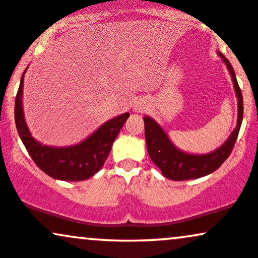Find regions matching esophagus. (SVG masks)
Masks as SVG:
<instances>
[{
  "label": "esophagus",
  "instance_id": "34e87169",
  "mask_svg": "<svg viewBox=\"0 0 258 258\" xmlns=\"http://www.w3.org/2000/svg\"><path fill=\"white\" fill-rule=\"evenodd\" d=\"M145 110V105L142 104V102L140 101V102H136V105L134 106V111H136V112H141V111H144Z\"/></svg>",
  "mask_w": 258,
  "mask_h": 258
}]
</instances>
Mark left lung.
<instances>
[{
    "label": "left lung",
    "mask_w": 258,
    "mask_h": 258,
    "mask_svg": "<svg viewBox=\"0 0 258 258\" xmlns=\"http://www.w3.org/2000/svg\"><path fill=\"white\" fill-rule=\"evenodd\" d=\"M219 56L226 63L229 75L232 77L234 92L238 99V119L235 129L217 150L205 154L183 152L175 146L174 142L169 139L165 130L153 118L150 116L144 117L147 152L150 154V158L152 159L154 165L158 166L159 170L162 171V175L166 178H170L174 181H183L207 176L222 165V163L228 158L233 147H234L241 122H243V95H241V90L238 86L235 72L231 62L220 51Z\"/></svg>",
    "instance_id": "obj_1"
}]
</instances>
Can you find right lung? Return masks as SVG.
I'll return each mask as SVG.
<instances>
[{
	"instance_id": "obj_1",
	"label": "right lung",
	"mask_w": 258,
	"mask_h": 258,
	"mask_svg": "<svg viewBox=\"0 0 258 258\" xmlns=\"http://www.w3.org/2000/svg\"><path fill=\"white\" fill-rule=\"evenodd\" d=\"M25 72L26 70L21 76L20 86L15 98L14 117L18 134L30 157L42 171L56 180L83 181L94 176L105 164L113 141L130 114L125 112L107 120L86 140L77 145L68 147L42 145L32 138L24 117L23 87Z\"/></svg>"
}]
</instances>
